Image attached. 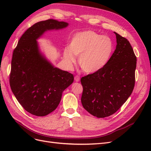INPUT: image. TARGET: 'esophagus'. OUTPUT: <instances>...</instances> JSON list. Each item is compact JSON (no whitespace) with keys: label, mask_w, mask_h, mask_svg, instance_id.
<instances>
[{"label":"esophagus","mask_w":151,"mask_h":151,"mask_svg":"<svg viewBox=\"0 0 151 151\" xmlns=\"http://www.w3.org/2000/svg\"><path fill=\"white\" fill-rule=\"evenodd\" d=\"M74 80L76 82H79L80 81V77L79 76H76L74 77Z\"/></svg>","instance_id":"obj_1"}]
</instances>
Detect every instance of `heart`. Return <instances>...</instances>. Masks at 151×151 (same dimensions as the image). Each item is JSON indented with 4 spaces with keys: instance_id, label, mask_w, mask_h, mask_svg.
<instances>
[{
    "instance_id": "1",
    "label": "heart",
    "mask_w": 151,
    "mask_h": 151,
    "mask_svg": "<svg viewBox=\"0 0 151 151\" xmlns=\"http://www.w3.org/2000/svg\"><path fill=\"white\" fill-rule=\"evenodd\" d=\"M114 43L108 36L100 35L94 31L77 33L71 39L70 46L63 52L66 65L71 68L79 57L81 69L86 73H95L106 66L113 55Z\"/></svg>"
}]
</instances>
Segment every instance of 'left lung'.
Instances as JSON below:
<instances>
[{"label": "left lung", "instance_id": "1", "mask_svg": "<svg viewBox=\"0 0 151 151\" xmlns=\"http://www.w3.org/2000/svg\"><path fill=\"white\" fill-rule=\"evenodd\" d=\"M116 47L108 64L101 70L83 77L81 103L98 118L117 111L131 95L135 86L137 58L130 42L114 32Z\"/></svg>", "mask_w": 151, "mask_h": 151}]
</instances>
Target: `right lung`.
<instances>
[{"label":"right lung","mask_w":151,"mask_h":151,"mask_svg":"<svg viewBox=\"0 0 151 151\" xmlns=\"http://www.w3.org/2000/svg\"><path fill=\"white\" fill-rule=\"evenodd\" d=\"M68 23L55 19L40 21L22 35L12 54L10 86L26 111L44 116L58 106L63 91L74 82V76L55 67L41 52L37 40L50 30Z\"/></svg>","instance_id":"1"}]
</instances>
